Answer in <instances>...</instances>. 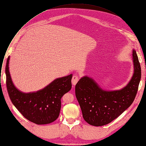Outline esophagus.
I'll return each mask as SVG.
<instances>
[{"mask_svg": "<svg viewBox=\"0 0 146 146\" xmlns=\"http://www.w3.org/2000/svg\"><path fill=\"white\" fill-rule=\"evenodd\" d=\"M78 80H79L78 77L77 75H74V76L72 77V84H73V86H75V85L77 84V82H78Z\"/></svg>", "mask_w": 146, "mask_h": 146, "instance_id": "obj_1", "label": "esophagus"}]
</instances>
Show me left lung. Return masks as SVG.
Returning a JSON list of instances; mask_svg holds the SVG:
<instances>
[{
	"label": "left lung",
	"mask_w": 146,
	"mask_h": 146,
	"mask_svg": "<svg viewBox=\"0 0 146 146\" xmlns=\"http://www.w3.org/2000/svg\"><path fill=\"white\" fill-rule=\"evenodd\" d=\"M134 73L126 87L120 90H102L91 78L84 76L75 87L76 98L84 120L91 125L103 126L117 118L133 103L141 78V68L135 50L132 52Z\"/></svg>",
	"instance_id": "obj_1"
}]
</instances>
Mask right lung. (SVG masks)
I'll return each instance as SVG.
<instances>
[{"label": "right lung", "mask_w": 146, "mask_h": 146, "mask_svg": "<svg viewBox=\"0 0 146 146\" xmlns=\"http://www.w3.org/2000/svg\"><path fill=\"white\" fill-rule=\"evenodd\" d=\"M6 66V87L14 106L28 120L38 124H47L56 120L60 113L61 98L72 88V74L55 79L44 88L36 92L24 93L17 90Z\"/></svg>", "instance_id": "obj_1"}]
</instances>
